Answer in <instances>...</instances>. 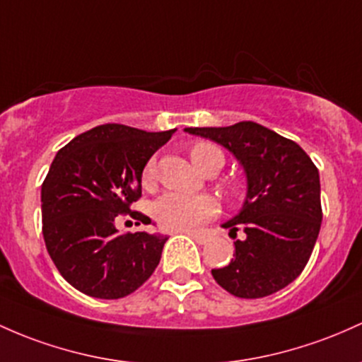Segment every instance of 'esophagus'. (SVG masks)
<instances>
[{"label":"esophagus","instance_id":"obj_1","mask_svg":"<svg viewBox=\"0 0 362 362\" xmlns=\"http://www.w3.org/2000/svg\"><path fill=\"white\" fill-rule=\"evenodd\" d=\"M187 235L190 237V239H194L197 242V244H206L208 242V235H206L204 232H196V230H189V232H185Z\"/></svg>","mask_w":362,"mask_h":362}]
</instances>
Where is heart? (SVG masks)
<instances>
[{
    "label": "heart",
    "instance_id": "b5f03b06",
    "mask_svg": "<svg viewBox=\"0 0 362 362\" xmlns=\"http://www.w3.org/2000/svg\"><path fill=\"white\" fill-rule=\"evenodd\" d=\"M189 158L201 172L220 170L225 156L216 146L208 142H196L189 148ZM141 180L144 187H153L156 182V161L149 160L142 168ZM237 192L239 189H233ZM218 211L216 201L211 196H187L180 192H168L154 202V218L165 230H192Z\"/></svg>",
    "mask_w": 362,
    "mask_h": 362
}]
</instances>
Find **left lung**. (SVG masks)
<instances>
[{
    "label": "left lung",
    "instance_id": "obj_1",
    "mask_svg": "<svg viewBox=\"0 0 362 362\" xmlns=\"http://www.w3.org/2000/svg\"><path fill=\"white\" fill-rule=\"evenodd\" d=\"M218 142L244 168L247 194L240 213L223 223L235 240L233 259L211 269L220 287L242 299L272 296L303 273L321 228L320 173L299 144L256 122L189 127Z\"/></svg>",
    "mask_w": 362,
    "mask_h": 362
}]
</instances>
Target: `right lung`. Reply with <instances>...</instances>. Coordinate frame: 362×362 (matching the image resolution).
Instances as JSON below:
<instances>
[{"mask_svg":"<svg viewBox=\"0 0 362 362\" xmlns=\"http://www.w3.org/2000/svg\"><path fill=\"white\" fill-rule=\"evenodd\" d=\"M173 132L106 123L57 153L41 187L42 235L71 287L96 299H120L153 275L168 237L120 233L115 221L129 213L137 225L151 223L130 206L141 197L142 168Z\"/></svg>","mask_w":362,"mask_h":362,"instance_id":"right-lung-1","label":"right lung"}]
</instances>
